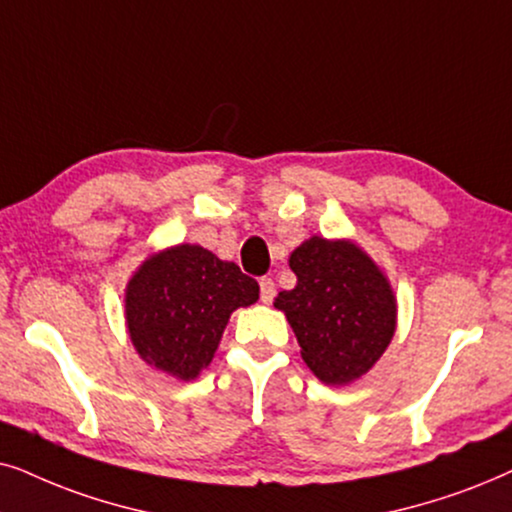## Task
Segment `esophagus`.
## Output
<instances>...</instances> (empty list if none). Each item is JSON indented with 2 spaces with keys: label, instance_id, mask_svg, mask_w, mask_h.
I'll list each match as a JSON object with an SVG mask.
<instances>
[{
  "label": "esophagus",
  "instance_id": "esophagus-1",
  "mask_svg": "<svg viewBox=\"0 0 512 512\" xmlns=\"http://www.w3.org/2000/svg\"><path fill=\"white\" fill-rule=\"evenodd\" d=\"M274 297H276V283L271 281L269 276L260 278V299H262V302L271 304V302H274Z\"/></svg>",
  "mask_w": 512,
  "mask_h": 512
}]
</instances>
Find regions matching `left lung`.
<instances>
[{"label":"left lung","instance_id":"obj_1","mask_svg":"<svg viewBox=\"0 0 512 512\" xmlns=\"http://www.w3.org/2000/svg\"><path fill=\"white\" fill-rule=\"evenodd\" d=\"M297 285L278 292L309 370L330 386L363 377L395 332V295L372 257L351 241L311 236L292 250Z\"/></svg>","mask_w":512,"mask_h":512}]
</instances>
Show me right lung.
Here are the masks:
<instances>
[{"label":"right lung","instance_id":"add662e5","mask_svg":"<svg viewBox=\"0 0 512 512\" xmlns=\"http://www.w3.org/2000/svg\"><path fill=\"white\" fill-rule=\"evenodd\" d=\"M260 299L234 262L182 243L147 257L126 285V325L147 365L189 381L213 360L229 316Z\"/></svg>","mask_w":512,"mask_h":512}]
</instances>
